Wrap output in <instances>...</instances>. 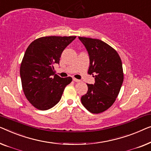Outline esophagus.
I'll list each match as a JSON object with an SVG mask.
<instances>
[{
  "label": "esophagus",
  "mask_w": 151,
  "mask_h": 151,
  "mask_svg": "<svg viewBox=\"0 0 151 151\" xmlns=\"http://www.w3.org/2000/svg\"><path fill=\"white\" fill-rule=\"evenodd\" d=\"M73 81L75 82H80L81 81L79 79H77V78H73Z\"/></svg>",
  "instance_id": "obj_1"
}]
</instances>
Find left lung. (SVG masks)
Wrapping results in <instances>:
<instances>
[{
  "instance_id": "1",
  "label": "left lung",
  "mask_w": 151,
  "mask_h": 151,
  "mask_svg": "<svg viewBox=\"0 0 151 151\" xmlns=\"http://www.w3.org/2000/svg\"><path fill=\"white\" fill-rule=\"evenodd\" d=\"M90 56L88 73L95 83L87 84L88 92L81 99L83 105L92 114L106 111L113 105L120 92L123 80L122 61L117 51L102 40L78 37Z\"/></svg>"
}]
</instances>
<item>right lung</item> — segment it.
Returning <instances> with one entry per match:
<instances>
[{"instance_id": "1", "label": "right lung", "mask_w": 151, "mask_h": 151, "mask_svg": "<svg viewBox=\"0 0 151 151\" xmlns=\"http://www.w3.org/2000/svg\"><path fill=\"white\" fill-rule=\"evenodd\" d=\"M76 36H46L37 38L27 48L20 75L25 96L33 107L47 110L59 103L70 76L55 74L54 63H59L63 50Z\"/></svg>"}]
</instances>
